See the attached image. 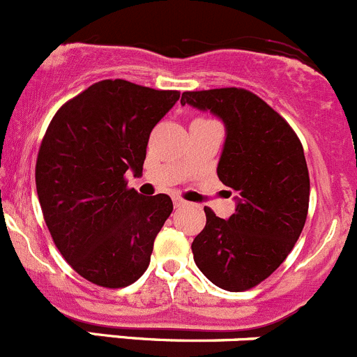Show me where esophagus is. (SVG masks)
Instances as JSON below:
<instances>
[{"mask_svg":"<svg viewBox=\"0 0 357 357\" xmlns=\"http://www.w3.org/2000/svg\"><path fill=\"white\" fill-rule=\"evenodd\" d=\"M185 204H187V201L180 199V197H174V206L175 208H182V206H185Z\"/></svg>","mask_w":357,"mask_h":357,"instance_id":"1","label":"esophagus"}]
</instances>
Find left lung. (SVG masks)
I'll return each mask as SVG.
<instances>
[{"mask_svg": "<svg viewBox=\"0 0 357 357\" xmlns=\"http://www.w3.org/2000/svg\"><path fill=\"white\" fill-rule=\"evenodd\" d=\"M180 104L224 123L217 175L229 196L236 194L227 220L204 208L194 262L222 290H250L283 264L305 224L310 185L302 144L273 107L243 88L183 91Z\"/></svg>", "mask_w": 357, "mask_h": 357, "instance_id": "obj_1", "label": "left lung"}]
</instances>
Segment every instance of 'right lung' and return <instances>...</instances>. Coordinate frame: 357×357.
Wrapping results in <instances>:
<instances>
[{
	"label": "right lung",
	"mask_w": 357,
	"mask_h": 357,
	"mask_svg": "<svg viewBox=\"0 0 357 357\" xmlns=\"http://www.w3.org/2000/svg\"><path fill=\"white\" fill-rule=\"evenodd\" d=\"M180 98L125 79H104L59 109L41 142L36 190L55 246L79 276L123 288L149 267L170 196L144 197L125 174H142L154 126Z\"/></svg>",
	"instance_id": "add662e5"
}]
</instances>
